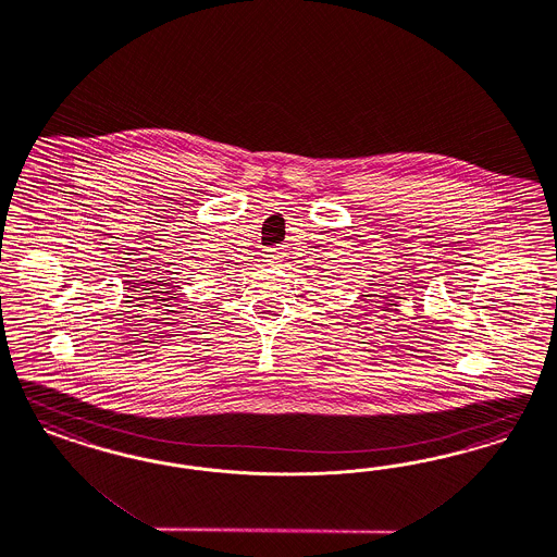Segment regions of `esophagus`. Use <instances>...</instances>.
<instances>
[{
    "mask_svg": "<svg viewBox=\"0 0 557 557\" xmlns=\"http://www.w3.org/2000/svg\"><path fill=\"white\" fill-rule=\"evenodd\" d=\"M284 257H286V252H284L282 247H273V249L265 250V261H268L269 265H282Z\"/></svg>",
    "mask_w": 557,
    "mask_h": 557,
    "instance_id": "esophagus-1",
    "label": "esophagus"
}]
</instances>
